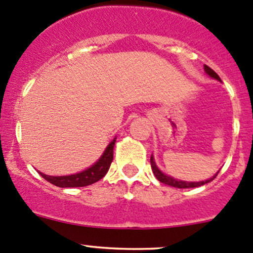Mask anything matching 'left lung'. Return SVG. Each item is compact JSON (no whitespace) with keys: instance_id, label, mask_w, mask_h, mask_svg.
<instances>
[{"instance_id":"8db88e82","label":"left lung","mask_w":253,"mask_h":253,"mask_svg":"<svg viewBox=\"0 0 253 253\" xmlns=\"http://www.w3.org/2000/svg\"><path fill=\"white\" fill-rule=\"evenodd\" d=\"M205 71H206V73L209 74V75L211 76V78H213V79H216V80H219V81H220L219 76H218L217 74L214 73V71L212 70L211 68H210V66L205 65ZM150 165H151V169H153L154 174H155V177L158 178V179L160 180L161 183H164V184H167V185H171V187H174V188H179V189H185V188L200 187V185H204V184H206V183L211 182V180L213 179V178L217 175L216 174L213 178H211V179H209V180H204V182H183V180H177V179H174V178L169 177V175H166V174L162 173L160 169H159L158 167H156L155 162H154L153 155L150 156Z\"/></svg>"}]
</instances>
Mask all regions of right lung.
I'll use <instances>...</instances> for the list:
<instances>
[{
	"instance_id": "obj_1",
	"label": "right lung",
	"mask_w": 253,
	"mask_h": 253,
	"mask_svg": "<svg viewBox=\"0 0 253 253\" xmlns=\"http://www.w3.org/2000/svg\"><path fill=\"white\" fill-rule=\"evenodd\" d=\"M116 138H114L113 142L108 145L105 149L104 154L102 158L99 159L92 167L84 169V172H80L76 174L70 175H60V177H53V175H47L39 172L47 182L52 183V184L57 185L60 188H75V187H86V185H91L93 183L98 182L102 179L103 177L108 172L109 167H110L111 162L114 158V145H115Z\"/></svg>"
}]
</instances>
